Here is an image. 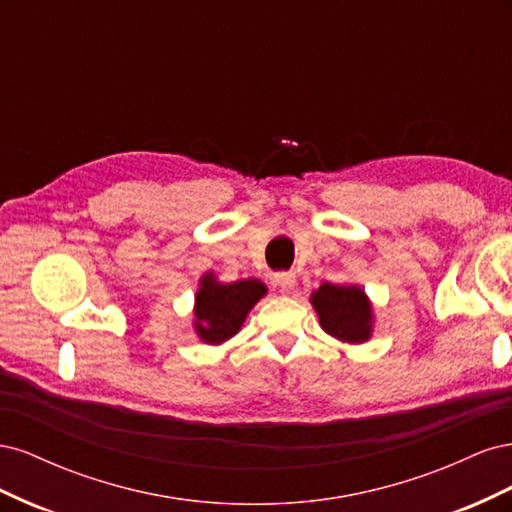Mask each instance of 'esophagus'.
<instances>
[{"mask_svg": "<svg viewBox=\"0 0 512 512\" xmlns=\"http://www.w3.org/2000/svg\"><path fill=\"white\" fill-rule=\"evenodd\" d=\"M273 280L282 290H292L294 284H297V275H294L292 271H280V273H275Z\"/></svg>", "mask_w": 512, "mask_h": 512, "instance_id": "34e87169", "label": "esophagus"}]
</instances>
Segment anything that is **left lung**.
<instances>
[{"label":"left lung","mask_w":512,"mask_h":512,"mask_svg":"<svg viewBox=\"0 0 512 512\" xmlns=\"http://www.w3.org/2000/svg\"><path fill=\"white\" fill-rule=\"evenodd\" d=\"M312 305L320 316V327L339 342L361 344L371 335V305L359 286H337L324 282Z\"/></svg>","instance_id":"obj_1"}]
</instances>
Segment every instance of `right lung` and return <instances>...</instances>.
I'll list each match as a JSON object with an SVG mask.
<instances>
[{
    "label": "right lung",
    "instance_id": "add662e5",
    "mask_svg": "<svg viewBox=\"0 0 512 512\" xmlns=\"http://www.w3.org/2000/svg\"><path fill=\"white\" fill-rule=\"evenodd\" d=\"M265 284L258 280H241L220 284L207 273L196 292V333L207 344H222L235 335L247 312L265 297Z\"/></svg>",
    "mask_w": 512,
    "mask_h": 512
}]
</instances>
